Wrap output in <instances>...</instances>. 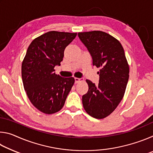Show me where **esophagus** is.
<instances>
[{"label":"esophagus","mask_w":153,"mask_h":153,"mask_svg":"<svg viewBox=\"0 0 153 153\" xmlns=\"http://www.w3.org/2000/svg\"><path fill=\"white\" fill-rule=\"evenodd\" d=\"M81 79H82L78 78V77H75V82H76V84H77V83H78Z\"/></svg>","instance_id":"34e87169"}]
</instances>
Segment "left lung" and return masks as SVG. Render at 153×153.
Here are the masks:
<instances>
[{"mask_svg": "<svg viewBox=\"0 0 153 153\" xmlns=\"http://www.w3.org/2000/svg\"><path fill=\"white\" fill-rule=\"evenodd\" d=\"M78 37L92 56V64L100 67L98 85L86 79L88 91L82 96L86 113L96 119L113 113L125 94L129 65L120 41L102 31L79 32Z\"/></svg>", "mask_w": 153, "mask_h": 153, "instance_id": "left-lung-1", "label": "left lung"}]
</instances>
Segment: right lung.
Returning a JSON list of instances; mask_svg holds the SVG:
<instances>
[{
  "label": "right lung",
  "instance_id": "1",
  "mask_svg": "<svg viewBox=\"0 0 153 153\" xmlns=\"http://www.w3.org/2000/svg\"><path fill=\"white\" fill-rule=\"evenodd\" d=\"M77 33L51 31L35 38L28 47L22 65V76L27 97L41 112L53 114L64 106L75 82L74 77L55 73L61 65L64 51Z\"/></svg>",
  "mask_w": 153,
  "mask_h": 153
}]
</instances>
